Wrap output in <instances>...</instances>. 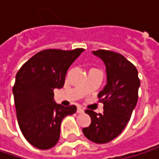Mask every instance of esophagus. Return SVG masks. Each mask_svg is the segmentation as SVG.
<instances>
[{
    "label": "esophagus",
    "instance_id": "34e87169",
    "mask_svg": "<svg viewBox=\"0 0 159 159\" xmlns=\"http://www.w3.org/2000/svg\"><path fill=\"white\" fill-rule=\"evenodd\" d=\"M84 109H82V108H77V113H84Z\"/></svg>",
    "mask_w": 159,
    "mask_h": 159
}]
</instances>
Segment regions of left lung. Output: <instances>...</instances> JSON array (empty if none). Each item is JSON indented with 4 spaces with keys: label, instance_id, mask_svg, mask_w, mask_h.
<instances>
[{
    "label": "left lung",
    "instance_id": "left-lung-1",
    "mask_svg": "<svg viewBox=\"0 0 159 159\" xmlns=\"http://www.w3.org/2000/svg\"><path fill=\"white\" fill-rule=\"evenodd\" d=\"M106 66L107 84L98 95L104 104L103 113L85 111L91 118L84 136L97 143L111 142L124 130L136 107L140 80L135 66L125 57L111 50L92 51Z\"/></svg>",
    "mask_w": 159,
    "mask_h": 159
}]
</instances>
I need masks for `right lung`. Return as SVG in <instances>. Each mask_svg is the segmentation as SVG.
<instances>
[{
	"label": "right lung",
	"instance_id": "obj_1",
	"mask_svg": "<svg viewBox=\"0 0 159 159\" xmlns=\"http://www.w3.org/2000/svg\"><path fill=\"white\" fill-rule=\"evenodd\" d=\"M84 48L45 49L30 58L18 71L13 94L20 130L33 146L46 150L58 143L62 120L76 111L54 100L53 90L61 88L72 63Z\"/></svg>",
	"mask_w": 159,
	"mask_h": 159
}]
</instances>
